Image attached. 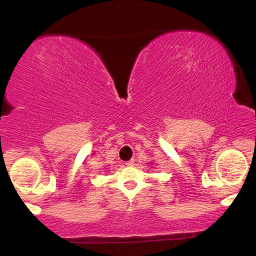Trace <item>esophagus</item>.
<instances>
[{
    "label": "esophagus",
    "mask_w": 256,
    "mask_h": 256,
    "mask_svg": "<svg viewBox=\"0 0 256 256\" xmlns=\"http://www.w3.org/2000/svg\"><path fill=\"white\" fill-rule=\"evenodd\" d=\"M134 163H135V160H128V162H126V166H134Z\"/></svg>",
    "instance_id": "1"
}]
</instances>
